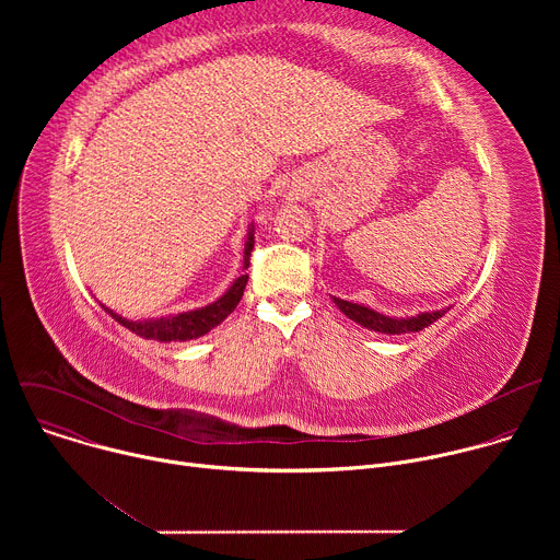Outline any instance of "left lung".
<instances>
[{
	"label": "left lung",
	"instance_id": "obj_1",
	"mask_svg": "<svg viewBox=\"0 0 560 560\" xmlns=\"http://www.w3.org/2000/svg\"><path fill=\"white\" fill-rule=\"evenodd\" d=\"M332 301L337 303V307L348 316L352 318V322H357L359 326L368 328V330H374V332H381V335H408V332H419L423 328H428L430 324L439 322V318L450 310V307H443V310H432V312H419L417 316H387V314H381L372 307H365L361 303H352V301H346V299H339V296H332Z\"/></svg>",
	"mask_w": 560,
	"mask_h": 560
}]
</instances>
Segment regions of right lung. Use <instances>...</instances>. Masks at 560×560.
Instances as JSON below:
<instances>
[{
    "label": "right lung",
    "instance_id": "add662e5",
    "mask_svg": "<svg viewBox=\"0 0 560 560\" xmlns=\"http://www.w3.org/2000/svg\"><path fill=\"white\" fill-rule=\"evenodd\" d=\"M253 248H255V225L248 228V236H246L244 270H248V266H250ZM246 283H248V275H242L232 281V285L214 303H210L206 307H197V310H188V312H179V314H171V316L145 318V322H130V318H124L121 314L113 312L110 307H106V305H102V307L115 318L117 324H121L137 337L164 341V343L190 341V339H199V337L208 335L212 328H217L223 322V318L236 307V303L242 301Z\"/></svg>",
    "mask_w": 560,
    "mask_h": 560
}]
</instances>
